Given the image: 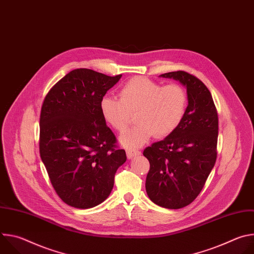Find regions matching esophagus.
Masks as SVG:
<instances>
[{
    "label": "esophagus",
    "mask_w": 254,
    "mask_h": 254,
    "mask_svg": "<svg viewBox=\"0 0 254 254\" xmlns=\"http://www.w3.org/2000/svg\"><path fill=\"white\" fill-rule=\"evenodd\" d=\"M140 155V152L138 150H134V149H127V156L128 159H132L135 156Z\"/></svg>",
    "instance_id": "esophagus-1"
}]
</instances>
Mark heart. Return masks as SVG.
Here are the masks:
<instances>
[{"label":"heart","instance_id":"heart-1","mask_svg":"<svg viewBox=\"0 0 254 254\" xmlns=\"http://www.w3.org/2000/svg\"><path fill=\"white\" fill-rule=\"evenodd\" d=\"M187 107V93L176 83L164 85L147 78L135 77L120 91V99L104 96L100 111L105 123L118 131H124L131 114L138 124L121 135L120 141L127 149L137 148L155 134L165 137L176 130Z\"/></svg>","mask_w":254,"mask_h":254}]
</instances>
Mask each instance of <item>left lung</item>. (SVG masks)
<instances>
[{
	"mask_svg": "<svg viewBox=\"0 0 254 254\" xmlns=\"http://www.w3.org/2000/svg\"><path fill=\"white\" fill-rule=\"evenodd\" d=\"M160 76L186 87L188 106L176 130L143 151L150 162L146 191L155 204L180 209L200 194L215 165L218 116L210 91L200 79L185 71Z\"/></svg>",
	"mask_w": 254,
	"mask_h": 254,
	"instance_id": "8db88e82",
	"label": "left lung"
}]
</instances>
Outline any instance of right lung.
<instances>
[{
    "label": "right lung",
    "instance_id": "obj_1",
    "mask_svg": "<svg viewBox=\"0 0 254 254\" xmlns=\"http://www.w3.org/2000/svg\"><path fill=\"white\" fill-rule=\"evenodd\" d=\"M122 74L91 69L70 71L46 95L40 116V156L58 196L67 205L88 209L110 196L125 150L106 126L100 102Z\"/></svg>",
    "mask_w": 254,
    "mask_h": 254
}]
</instances>
